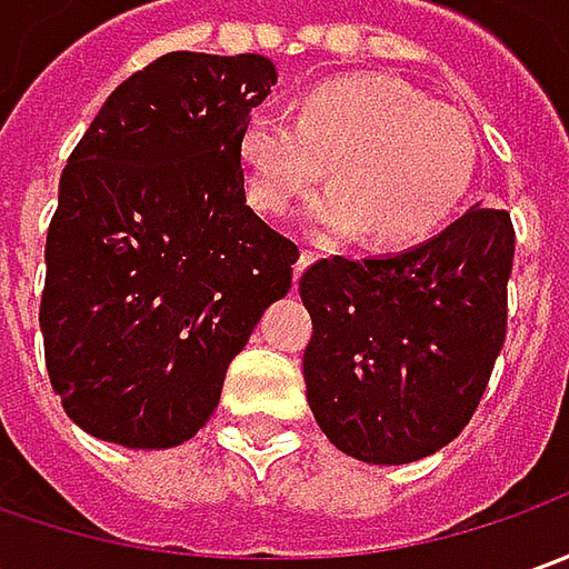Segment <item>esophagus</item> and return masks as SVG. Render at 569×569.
<instances>
[{
	"instance_id": "obj_1",
	"label": "esophagus",
	"mask_w": 569,
	"mask_h": 569,
	"mask_svg": "<svg viewBox=\"0 0 569 569\" xmlns=\"http://www.w3.org/2000/svg\"><path fill=\"white\" fill-rule=\"evenodd\" d=\"M315 261H318V251H311V248H305L302 254H299V261H296V280H299V277H302L305 270H308V267L315 264Z\"/></svg>"
}]
</instances>
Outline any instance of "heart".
<instances>
[{
    "instance_id": "heart-1",
    "label": "heart",
    "mask_w": 569,
    "mask_h": 569,
    "mask_svg": "<svg viewBox=\"0 0 569 569\" xmlns=\"http://www.w3.org/2000/svg\"><path fill=\"white\" fill-rule=\"evenodd\" d=\"M248 198L286 213L321 182L305 223L321 239L365 232L375 248L419 246L441 229L472 176V138L460 116L387 74H343L308 90L299 119L248 112L239 131Z\"/></svg>"
}]
</instances>
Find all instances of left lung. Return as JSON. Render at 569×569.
Instances as JSON below:
<instances>
[{
    "label": "left lung",
    "mask_w": 569,
    "mask_h": 569,
    "mask_svg": "<svg viewBox=\"0 0 569 569\" xmlns=\"http://www.w3.org/2000/svg\"><path fill=\"white\" fill-rule=\"evenodd\" d=\"M513 242L503 207H472L409 251L305 270V393L337 450L400 466L469 425L507 337Z\"/></svg>",
    "instance_id": "obj_1"
}]
</instances>
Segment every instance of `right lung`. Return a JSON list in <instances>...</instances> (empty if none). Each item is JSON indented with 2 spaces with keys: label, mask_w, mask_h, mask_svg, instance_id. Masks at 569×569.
I'll use <instances>...</instances> for the list:
<instances>
[{
  "label": "right lung",
  "mask_w": 569,
  "mask_h": 569,
  "mask_svg": "<svg viewBox=\"0 0 569 569\" xmlns=\"http://www.w3.org/2000/svg\"><path fill=\"white\" fill-rule=\"evenodd\" d=\"M277 84L258 52H167L107 97L59 182L40 330L88 435L188 441L229 362L292 286L299 246L246 204L239 131Z\"/></svg>",
  "instance_id": "1"
}]
</instances>
